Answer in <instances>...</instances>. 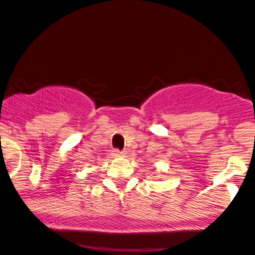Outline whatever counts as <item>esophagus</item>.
<instances>
[{
	"label": "esophagus",
	"mask_w": 255,
	"mask_h": 255,
	"mask_svg": "<svg viewBox=\"0 0 255 255\" xmlns=\"http://www.w3.org/2000/svg\"><path fill=\"white\" fill-rule=\"evenodd\" d=\"M124 154H125V152H124V150H120V149L112 150V155H114V157H120V155H124Z\"/></svg>",
	"instance_id": "obj_1"
}]
</instances>
